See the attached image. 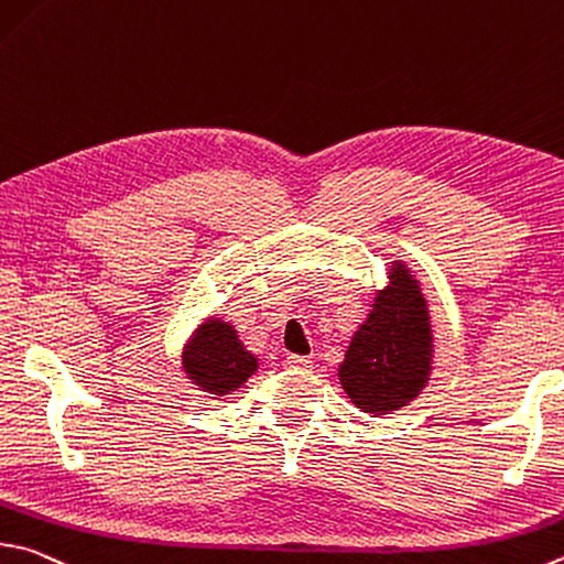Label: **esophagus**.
Returning a JSON list of instances; mask_svg holds the SVG:
<instances>
[{"label": "esophagus", "mask_w": 564, "mask_h": 564, "mask_svg": "<svg viewBox=\"0 0 564 564\" xmlns=\"http://www.w3.org/2000/svg\"><path fill=\"white\" fill-rule=\"evenodd\" d=\"M289 367H293V370H308V367H313V360L311 357H305V355H289Z\"/></svg>", "instance_id": "esophagus-1"}]
</instances>
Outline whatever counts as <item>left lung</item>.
Returning <instances> with one entry per match:
<instances>
[{
	"mask_svg": "<svg viewBox=\"0 0 564 564\" xmlns=\"http://www.w3.org/2000/svg\"><path fill=\"white\" fill-rule=\"evenodd\" d=\"M387 279L337 367L350 402L375 416L406 406L434 370V330L422 285L404 261H392Z\"/></svg>",
	"mask_w": 564,
	"mask_h": 564,
	"instance_id": "1",
	"label": "left lung"
}]
</instances>
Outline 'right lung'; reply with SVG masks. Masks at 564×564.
Wrapping results in <instances>:
<instances>
[{"label": "right lung", "instance_id": "add662e5", "mask_svg": "<svg viewBox=\"0 0 564 564\" xmlns=\"http://www.w3.org/2000/svg\"><path fill=\"white\" fill-rule=\"evenodd\" d=\"M182 370L194 387L219 399L237 392L259 370V357L243 347L237 327L212 315L184 345Z\"/></svg>", "mask_w": 564, "mask_h": 564}]
</instances>
